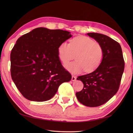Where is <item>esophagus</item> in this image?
<instances>
[{
    "label": "esophagus",
    "instance_id": "1",
    "mask_svg": "<svg viewBox=\"0 0 133 133\" xmlns=\"http://www.w3.org/2000/svg\"><path fill=\"white\" fill-rule=\"evenodd\" d=\"M76 79H77V78H76L75 76H72V78H71V81H75Z\"/></svg>",
    "mask_w": 133,
    "mask_h": 133
}]
</instances>
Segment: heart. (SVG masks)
I'll return each instance as SVG.
<instances>
[{
	"label": "heart",
	"mask_w": 133,
	"mask_h": 133,
	"mask_svg": "<svg viewBox=\"0 0 133 133\" xmlns=\"http://www.w3.org/2000/svg\"><path fill=\"white\" fill-rule=\"evenodd\" d=\"M58 57L63 64H66L74 58L76 61L65 65L69 71L79 74L84 71L90 72L97 69L104 56L101 45L88 36H78L73 38L68 44L61 43L58 48Z\"/></svg>",
	"instance_id": "b5f03b06"
}]
</instances>
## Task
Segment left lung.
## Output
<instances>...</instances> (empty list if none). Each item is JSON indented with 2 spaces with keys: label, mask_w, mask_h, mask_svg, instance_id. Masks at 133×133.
Returning <instances> with one entry per match:
<instances>
[{
  "label": "left lung",
  "mask_w": 133,
  "mask_h": 133,
  "mask_svg": "<svg viewBox=\"0 0 133 133\" xmlns=\"http://www.w3.org/2000/svg\"><path fill=\"white\" fill-rule=\"evenodd\" d=\"M102 46L104 56L101 64L90 74L78 77L83 88L76 92L78 100L83 105L97 107L105 103L117 92L125 68L119 43L101 34H87Z\"/></svg>",
  "instance_id": "left-lung-1"
}]
</instances>
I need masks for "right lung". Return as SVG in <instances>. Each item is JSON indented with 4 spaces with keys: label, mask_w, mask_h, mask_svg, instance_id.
<instances>
[{
    "label": "right lung",
    "mask_w": 133,
    "mask_h": 133,
    "mask_svg": "<svg viewBox=\"0 0 133 133\" xmlns=\"http://www.w3.org/2000/svg\"><path fill=\"white\" fill-rule=\"evenodd\" d=\"M71 37L67 31L38 27L17 40L11 52V74L27 99L49 100L60 84L71 80L58 55L59 44Z\"/></svg>",
    "instance_id": "obj_1"
}]
</instances>
